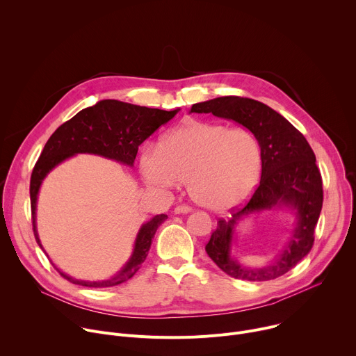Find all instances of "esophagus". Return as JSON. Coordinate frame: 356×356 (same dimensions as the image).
<instances>
[{
  "label": "esophagus",
  "instance_id": "obj_1",
  "mask_svg": "<svg viewBox=\"0 0 356 356\" xmlns=\"http://www.w3.org/2000/svg\"><path fill=\"white\" fill-rule=\"evenodd\" d=\"M193 209L190 206H186V204H180L175 209V214H187V213H191Z\"/></svg>",
  "mask_w": 356,
  "mask_h": 356
}]
</instances>
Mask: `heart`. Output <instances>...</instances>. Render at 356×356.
I'll use <instances>...</instances> for the list:
<instances>
[{
	"label": "heart",
	"instance_id": "heart-1",
	"mask_svg": "<svg viewBox=\"0 0 356 356\" xmlns=\"http://www.w3.org/2000/svg\"><path fill=\"white\" fill-rule=\"evenodd\" d=\"M139 168L150 187L173 188L187 181L197 204L231 210L250 195L262 172V149L252 132L190 120L169 131L161 146L147 145Z\"/></svg>",
	"mask_w": 356,
	"mask_h": 356
}]
</instances>
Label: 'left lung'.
Listing matches in <instances>:
<instances>
[{
    "label": "left lung",
    "mask_w": 356,
    "mask_h": 356,
    "mask_svg": "<svg viewBox=\"0 0 356 356\" xmlns=\"http://www.w3.org/2000/svg\"><path fill=\"white\" fill-rule=\"evenodd\" d=\"M190 113L232 120L248 128L262 149L261 183L245 207L229 221L218 220L206 250L213 262L228 276L264 282L293 269L314 243V228L323 209V180L316 155L307 139L284 117L261 101L236 95L218 97L193 104ZM275 207L295 211L298 222L292 239L280 259L259 270L243 268L230 258V242L236 221L242 216Z\"/></svg>",
    "instance_id": "left-lung-1"
}]
</instances>
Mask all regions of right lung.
<instances>
[{
	"mask_svg": "<svg viewBox=\"0 0 356 356\" xmlns=\"http://www.w3.org/2000/svg\"><path fill=\"white\" fill-rule=\"evenodd\" d=\"M177 111L179 110L165 111L147 108L122 103L118 99H103L98 101L95 106L77 113L52 134L32 170L29 186L32 227L35 239L42 250L43 246L36 232V200L39 187L46 175L76 154L99 155L122 165L134 166L138 146L159 127L169 122ZM166 218V214H159L140 227L135 239L132 257L115 276L107 280H77L56 269L69 282L86 287H111L121 284L131 279L145 262L152 239Z\"/></svg>",
	"mask_w": 356,
	"mask_h": 356,
	"instance_id": "add662e5",
	"label": "right lung"
}]
</instances>
